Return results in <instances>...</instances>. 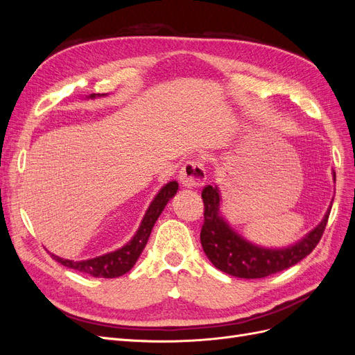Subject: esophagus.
Listing matches in <instances>:
<instances>
[{"mask_svg":"<svg viewBox=\"0 0 355 355\" xmlns=\"http://www.w3.org/2000/svg\"><path fill=\"white\" fill-rule=\"evenodd\" d=\"M179 179L185 188H200L206 182V170L200 161H187L179 171Z\"/></svg>","mask_w":355,"mask_h":355,"instance_id":"1","label":"esophagus"}]
</instances>
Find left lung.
<instances>
[{
  "label": "left lung",
  "mask_w": 355,
  "mask_h": 355,
  "mask_svg": "<svg viewBox=\"0 0 355 355\" xmlns=\"http://www.w3.org/2000/svg\"><path fill=\"white\" fill-rule=\"evenodd\" d=\"M333 180L336 182L335 171ZM201 197L204 201V223L200 240L204 253L219 271L249 280L287 270L313 252L324 232L333 202H330L323 220L302 240L282 249H271L247 241L230 227L220 213L222 198L218 187L207 185L202 189Z\"/></svg>",
  "instance_id": "obj_1"
}]
</instances>
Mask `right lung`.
I'll list each match as a JSON object with an SVG mask.
<instances>
[{
    "instance_id": "add662e5",
    "label": "right lung",
    "mask_w": 355,
    "mask_h": 355,
    "mask_svg": "<svg viewBox=\"0 0 355 355\" xmlns=\"http://www.w3.org/2000/svg\"><path fill=\"white\" fill-rule=\"evenodd\" d=\"M98 96H101V94H98ZM94 98H96V94H90V99H94ZM178 188H179L178 182L171 180L158 191V194L155 196L153 202L149 204V207L145 213L141 225H139L136 234L133 235V239L125 245H123L121 249L105 253L98 257H93V259L78 261V262L63 259V257H59V256L51 253L53 259L58 261L63 266L71 268V270L89 274L92 277H98V278L121 277L123 274L128 272L135 266L136 261L139 259V256H141L142 250L145 249L149 235H151V231L154 228L157 219L159 218L161 211L164 210L167 202L176 196Z\"/></svg>"
}]
</instances>
